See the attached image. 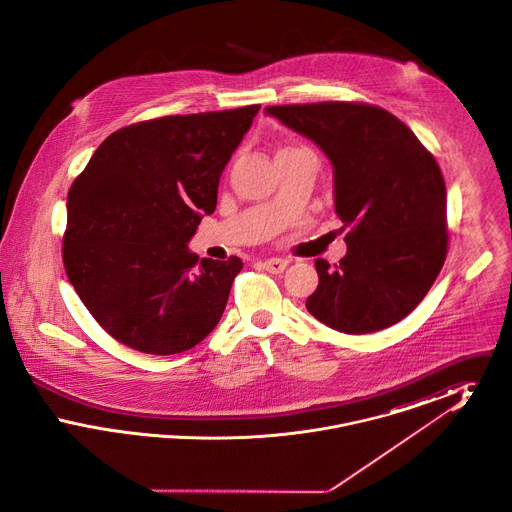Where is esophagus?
Returning <instances> with one entry per match:
<instances>
[{
	"mask_svg": "<svg viewBox=\"0 0 512 512\" xmlns=\"http://www.w3.org/2000/svg\"><path fill=\"white\" fill-rule=\"evenodd\" d=\"M263 267L267 268L268 272H272V274H280V272H284L286 267H288V261H284V259H267L263 263Z\"/></svg>",
	"mask_w": 512,
	"mask_h": 512,
	"instance_id": "34e87169",
	"label": "esophagus"
}]
</instances>
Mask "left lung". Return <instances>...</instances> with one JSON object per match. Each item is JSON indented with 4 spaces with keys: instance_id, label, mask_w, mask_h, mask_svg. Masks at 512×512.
I'll return each mask as SVG.
<instances>
[{
    "instance_id": "8db88e82",
    "label": "left lung",
    "mask_w": 512,
    "mask_h": 512,
    "mask_svg": "<svg viewBox=\"0 0 512 512\" xmlns=\"http://www.w3.org/2000/svg\"><path fill=\"white\" fill-rule=\"evenodd\" d=\"M309 138L334 169V207L347 253L317 259L307 311L345 334H370L407 317L447 255V192L432 153L386 109L324 101L265 107Z\"/></svg>"
}]
</instances>
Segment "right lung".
Here are the masks:
<instances>
[{
	"label": "right lung",
	"mask_w": 512,
	"mask_h": 512,
	"mask_svg": "<svg viewBox=\"0 0 512 512\" xmlns=\"http://www.w3.org/2000/svg\"><path fill=\"white\" fill-rule=\"evenodd\" d=\"M261 105L138 122L96 149L67 195L63 261L101 328L149 355L205 340L244 263L188 249Z\"/></svg>",
	"instance_id": "obj_1"
}]
</instances>
